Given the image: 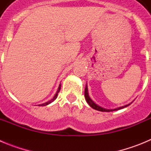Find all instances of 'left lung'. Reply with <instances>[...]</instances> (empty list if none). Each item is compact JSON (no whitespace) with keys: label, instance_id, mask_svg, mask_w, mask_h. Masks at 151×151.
Returning a JSON list of instances; mask_svg holds the SVG:
<instances>
[{"label":"left lung","instance_id":"1","mask_svg":"<svg viewBox=\"0 0 151 151\" xmlns=\"http://www.w3.org/2000/svg\"><path fill=\"white\" fill-rule=\"evenodd\" d=\"M85 100L87 101V103L90 105L91 107H92L93 109L96 110H98V111H101V112H110V111H113V110H120V109H122V108L125 107V106H129V105H125L124 106H121V107H119L117 109H114V110H106V109H104V108L101 107L100 106L97 105L94 101H92L91 99L90 98V97L88 96V88H87V85L85 86Z\"/></svg>","mask_w":151,"mask_h":151}]
</instances>
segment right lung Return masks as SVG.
I'll return each mask as SVG.
<instances>
[{"mask_svg":"<svg viewBox=\"0 0 151 151\" xmlns=\"http://www.w3.org/2000/svg\"><path fill=\"white\" fill-rule=\"evenodd\" d=\"M60 88H61V85H60L59 88H58V90H57V93H56V94H55V96H54V98H53V99H52V100H50V101H48V102H46V103H45V104H41V106H46V105L49 104H50V103H51V102H53V101H54V100H55L56 98H57V95H58V93H59L60 91ZM39 106H40V105H39Z\"/></svg>","mask_w":151,"mask_h":151,"instance_id":"right-lung-1","label":"right lung"}]
</instances>
